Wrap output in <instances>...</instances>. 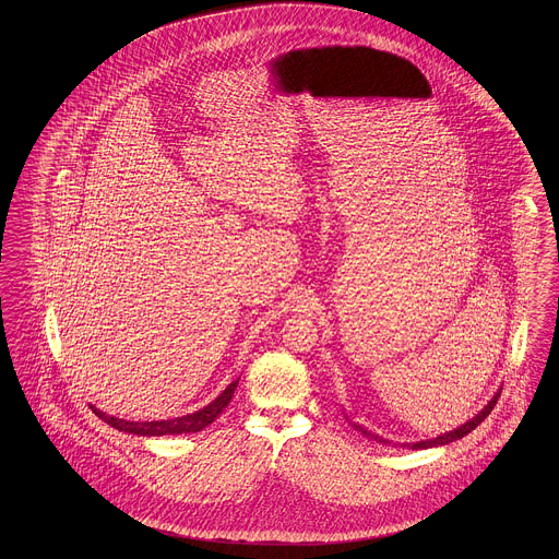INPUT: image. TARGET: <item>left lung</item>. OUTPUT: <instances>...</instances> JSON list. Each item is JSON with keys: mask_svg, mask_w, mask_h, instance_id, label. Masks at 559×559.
<instances>
[{"mask_svg": "<svg viewBox=\"0 0 559 559\" xmlns=\"http://www.w3.org/2000/svg\"><path fill=\"white\" fill-rule=\"evenodd\" d=\"M498 397H500V391L491 397L490 402H488V406L484 407L477 416H474L469 423L463 424V426H459L455 430H451V432H444V435H440L437 439H428L420 440V442H407L404 447H409V449H430V447H439V444H449V442H453V440L463 439L465 435H469L472 430H475L479 424L484 423L488 416H490L491 409L496 406V402H498ZM356 430H360L365 437H371V439L377 440V442H390V440L381 439V437H377V435H372L369 430H365L362 426H358L355 424Z\"/></svg>", "mask_w": 559, "mask_h": 559, "instance_id": "obj_1", "label": "left lung"}]
</instances>
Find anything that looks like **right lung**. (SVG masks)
I'll return each instance as SVG.
<instances>
[{"label":"right lung","mask_w":559,"mask_h":559,"mask_svg":"<svg viewBox=\"0 0 559 559\" xmlns=\"http://www.w3.org/2000/svg\"><path fill=\"white\" fill-rule=\"evenodd\" d=\"M239 379H236L234 383L227 385V390L221 393L219 397L215 402H211L209 406H204L203 409L194 412V414H187V416H180V418H174V420H153V423H129V420H120L115 416H108L106 412H100L96 406L92 407V412L102 418L104 423L110 424L112 428L122 430V432H131V435H139V437H164V435H188V432H199L206 428L209 424L213 423L221 412L227 407L234 391H236Z\"/></svg>","instance_id":"add662e5"}]
</instances>
